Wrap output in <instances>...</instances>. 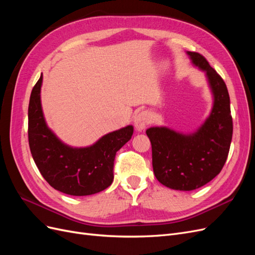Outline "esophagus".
<instances>
[{"mask_svg":"<svg viewBox=\"0 0 255 255\" xmlns=\"http://www.w3.org/2000/svg\"><path fill=\"white\" fill-rule=\"evenodd\" d=\"M150 123V115L148 112H140L135 116L134 126L138 132H141L145 128V127Z\"/></svg>","mask_w":255,"mask_h":255,"instance_id":"obj_1","label":"esophagus"}]
</instances>
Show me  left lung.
<instances>
[{"label":"left lung","mask_w":255,"mask_h":255,"mask_svg":"<svg viewBox=\"0 0 255 255\" xmlns=\"http://www.w3.org/2000/svg\"><path fill=\"white\" fill-rule=\"evenodd\" d=\"M192 65L205 72L213 96L210 115L195 132L184 134L167 127L145 130L152 144L153 171L159 183L175 190L202 187L225 165L233 134L230 97L226 83L196 52L187 51Z\"/></svg>","instance_id":"obj_1"}]
</instances>
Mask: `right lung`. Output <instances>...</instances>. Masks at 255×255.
Listing matches in <instances>:
<instances>
[{"instance_id":"right-lung-1","label":"right lung","mask_w":255,"mask_h":255,"mask_svg":"<svg viewBox=\"0 0 255 255\" xmlns=\"http://www.w3.org/2000/svg\"><path fill=\"white\" fill-rule=\"evenodd\" d=\"M42 74L34 86L28 105V143L41 175L51 186L70 196H89L106 189L114 180L116 152L130 138L134 128L127 126L75 148L61 141L48 127L41 106Z\"/></svg>"}]
</instances>
